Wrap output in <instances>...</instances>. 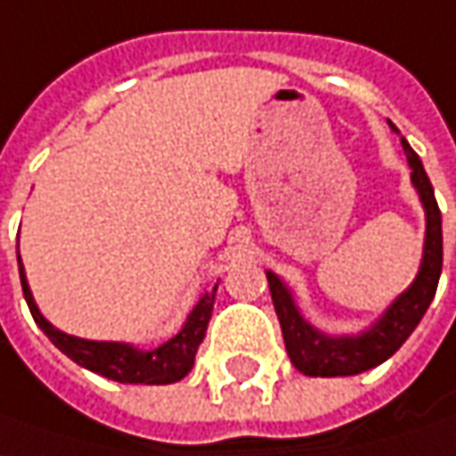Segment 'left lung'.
Segmentation results:
<instances>
[{"label":"left lung","mask_w":456,"mask_h":456,"mask_svg":"<svg viewBox=\"0 0 456 456\" xmlns=\"http://www.w3.org/2000/svg\"><path fill=\"white\" fill-rule=\"evenodd\" d=\"M395 134H401L395 125H390ZM406 152L411 183L419 193V201L426 214V237L421 265L413 283L390 304V306L362 331L357 334H327L316 329L296 304L290 288L273 273H267V286L273 296V306L283 329V342L293 367L308 378H345L372 370L387 357H393L401 345L411 337V331L424 319L426 308L434 301V293L442 275V211L436 207L431 181L426 175L421 158L401 137Z\"/></svg>","instance_id":"1"}]
</instances>
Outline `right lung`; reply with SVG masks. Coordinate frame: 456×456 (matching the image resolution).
I'll list each match as a JSON object with an SVG mask.
<instances>
[{"instance_id":"right-lung-1","label":"right lung","mask_w":456,"mask_h":456,"mask_svg":"<svg viewBox=\"0 0 456 456\" xmlns=\"http://www.w3.org/2000/svg\"><path fill=\"white\" fill-rule=\"evenodd\" d=\"M20 281H22V293H25V301L30 306L35 324L45 331V337L53 345L58 346L66 357H70L76 365L86 367L102 378H110L117 383H132V386H140V383L142 386H168V383H178L189 375L193 360H196V349L204 342L208 319L214 311L216 288H219V283H214L201 293V298L191 308L183 327L178 329L175 337H170L168 342L152 346V349H142V346L127 345V342L81 339V337H73V334L55 329L40 314V308L32 298L22 260H20Z\"/></svg>"}]
</instances>
